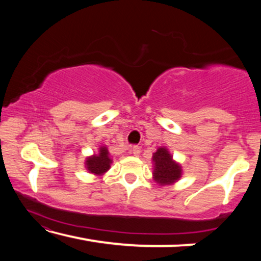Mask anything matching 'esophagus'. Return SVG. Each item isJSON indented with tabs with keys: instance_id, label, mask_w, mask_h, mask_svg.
<instances>
[{
	"instance_id": "obj_1",
	"label": "esophagus",
	"mask_w": 261,
	"mask_h": 261,
	"mask_svg": "<svg viewBox=\"0 0 261 261\" xmlns=\"http://www.w3.org/2000/svg\"><path fill=\"white\" fill-rule=\"evenodd\" d=\"M131 152H132V154H134L135 156H138L139 154H140V147L139 146H134L132 147V149H131Z\"/></svg>"
}]
</instances>
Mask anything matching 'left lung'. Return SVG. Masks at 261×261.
<instances>
[{
  "instance_id": "8db88e82",
  "label": "left lung",
  "mask_w": 261,
  "mask_h": 261,
  "mask_svg": "<svg viewBox=\"0 0 261 261\" xmlns=\"http://www.w3.org/2000/svg\"><path fill=\"white\" fill-rule=\"evenodd\" d=\"M153 178L160 185H170L182 177V167L173 160V155L166 147H159L152 158Z\"/></svg>"
}]
</instances>
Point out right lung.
<instances>
[{
    "mask_svg": "<svg viewBox=\"0 0 261 261\" xmlns=\"http://www.w3.org/2000/svg\"><path fill=\"white\" fill-rule=\"evenodd\" d=\"M112 162L113 160L110 159L108 148L106 146H101L99 148L98 154H94V155L86 158L85 167L88 170V173L94 174L96 176H101L109 170Z\"/></svg>",
    "mask_w": 261,
    "mask_h": 261,
    "instance_id": "add662e5",
    "label": "right lung"
}]
</instances>
